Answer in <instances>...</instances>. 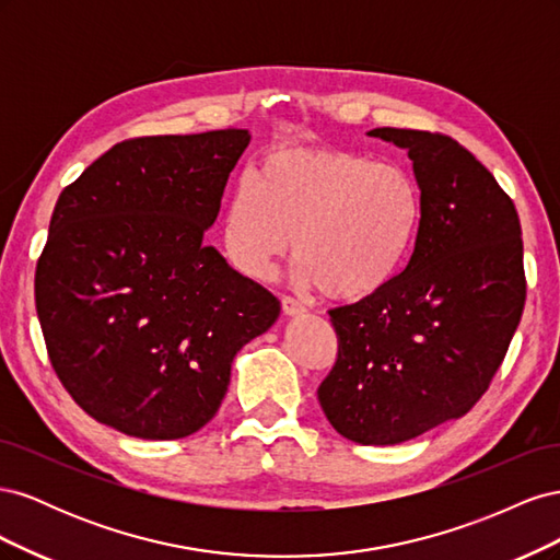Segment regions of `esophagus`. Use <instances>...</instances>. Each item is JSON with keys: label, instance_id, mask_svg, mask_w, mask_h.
Wrapping results in <instances>:
<instances>
[{"label": "esophagus", "instance_id": "1", "mask_svg": "<svg viewBox=\"0 0 560 560\" xmlns=\"http://www.w3.org/2000/svg\"><path fill=\"white\" fill-rule=\"evenodd\" d=\"M282 313H284L287 317H296V315H301V313H306V306H303L301 301H296V299H292V296H282Z\"/></svg>", "mask_w": 560, "mask_h": 560}]
</instances>
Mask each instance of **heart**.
Returning <instances> with one entry per match:
<instances>
[{"label":"heart","instance_id":"obj_1","mask_svg":"<svg viewBox=\"0 0 560 560\" xmlns=\"http://www.w3.org/2000/svg\"><path fill=\"white\" fill-rule=\"evenodd\" d=\"M420 214V186L397 163L334 147H282L235 184L222 241L252 280L273 276L292 247L301 287L354 303L397 278Z\"/></svg>","mask_w":560,"mask_h":560}]
</instances>
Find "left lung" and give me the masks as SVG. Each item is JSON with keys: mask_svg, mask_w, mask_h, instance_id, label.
Returning <instances> with one entry per match:
<instances>
[{"mask_svg": "<svg viewBox=\"0 0 560 560\" xmlns=\"http://www.w3.org/2000/svg\"><path fill=\"white\" fill-rule=\"evenodd\" d=\"M369 135L409 151L420 226L383 292L329 311L338 354L317 399L350 442L393 446L465 416L488 389L523 313V241L512 198L448 135Z\"/></svg>", "mask_w": 560, "mask_h": 560, "instance_id": "1", "label": "left lung"}]
</instances>
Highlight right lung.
Listing matches in <instances>:
<instances>
[{
	"instance_id": "1",
	"label": "right lung",
	"mask_w": 560,
	"mask_h": 560,
	"mask_svg": "<svg viewBox=\"0 0 560 560\" xmlns=\"http://www.w3.org/2000/svg\"><path fill=\"white\" fill-rule=\"evenodd\" d=\"M249 140L243 128L126 140L60 194L37 315L60 383L103 425L198 432L235 354L278 319L280 301L206 245Z\"/></svg>"
}]
</instances>
